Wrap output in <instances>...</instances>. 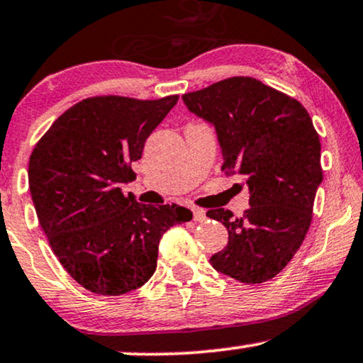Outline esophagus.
I'll return each mask as SVG.
<instances>
[{
    "label": "esophagus",
    "mask_w": 363,
    "mask_h": 363,
    "mask_svg": "<svg viewBox=\"0 0 363 363\" xmlns=\"http://www.w3.org/2000/svg\"><path fill=\"white\" fill-rule=\"evenodd\" d=\"M192 216H194V221L197 223H203L208 219V216H206V211L201 209V208H192Z\"/></svg>",
    "instance_id": "1"
}]
</instances>
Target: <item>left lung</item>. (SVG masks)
<instances>
[{
  "label": "left lung",
  "mask_w": 363,
  "mask_h": 363,
  "mask_svg": "<svg viewBox=\"0 0 363 363\" xmlns=\"http://www.w3.org/2000/svg\"><path fill=\"white\" fill-rule=\"evenodd\" d=\"M218 135L223 171L250 189L241 218L209 209L228 229V246L211 256L216 272L255 284L277 277L300 250L323 181L320 137L303 105L251 77H233L182 95Z\"/></svg>",
  "instance_id": "8db88e82"
}]
</instances>
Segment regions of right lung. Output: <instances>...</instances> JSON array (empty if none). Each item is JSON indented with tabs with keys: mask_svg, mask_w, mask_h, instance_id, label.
<instances>
[{
	"mask_svg": "<svg viewBox=\"0 0 363 363\" xmlns=\"http://www.w3.org/2000/svg\"><path fill=\"white\" fill-rule=\"evenodd\" d=\"M177 100L85 99L62 113L31 152L28 184L40 226L68 274L95 295L118 296L147 283L160 238L192 219L182 206L139 204L121 189Z\"/></svg>",
	"mask_w": 363,
	"mask_h": 363,
	"instance_id": "right-lung-1",
	"label": "right lung"
}]
</instances>
